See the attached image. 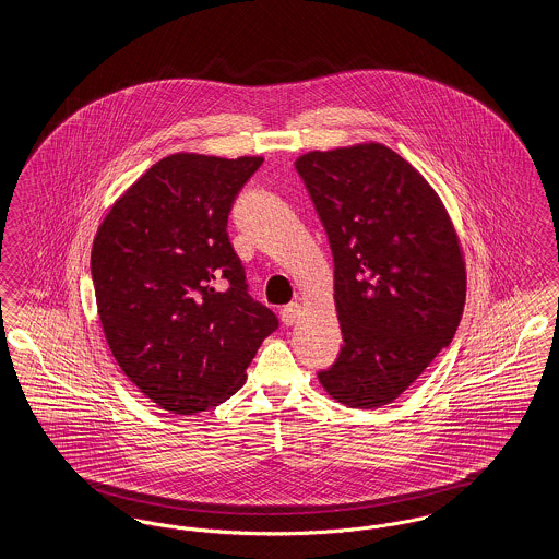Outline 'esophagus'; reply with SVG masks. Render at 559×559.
Segmentation results:
<instances>
[{
	"mask_svg": "<svg viewBox=\"0 0 559 559\" xmlns=\"http://www.w3.org/2000/svg\"><path fill=\"white\" fill-rule=\"evenodd\" d=\"M299 314H301V306L297 304V301H292V304H287L283 310H281V319L283 322L287 324V326H292L295 324L297 320H299Z\"/></svg>",
	"mask_w": 559,
	"mask_h": 559,
	"instance_id": "34e87169",
	"label": "esophagus"
}]
</instances>
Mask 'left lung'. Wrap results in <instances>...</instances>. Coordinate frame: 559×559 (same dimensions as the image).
Returning <instances> with one entry per match:
<instances>
[{"instance_id":"left-lung-1","label":"left lung","mask_w":559,"mask_h":559,"mask_svg":"<svg viewBox=\"0 0 559 559\" xmlns=\"http://www.w3.org/2000/svg\"><path fill=\"white\" fill-rule=\"evenodd\" d=\"M335 266L344 346L319 381L352 408L390 404L449 346L465 306V260L426 178L367 142L295 160Z\"/></svg>"}]
</instances>
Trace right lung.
<instances>
[{"mask_svg":"<svg viewBox=\"0 0 559 559\" xmlns=\"http://www.w3.org/2000/svg\"><path fill=\"white\" fill-rule=\"evenodd\" d=\"M262 157L176 153L110 207L92 247V281L108 347L133 385L176 415L242 388L258 347L278 329L247 292L226 226Z\"/></svg>","mask_w":559,"mask_h":559,"instance_id":"obj_1","label":"right lung"}]
</instances>
